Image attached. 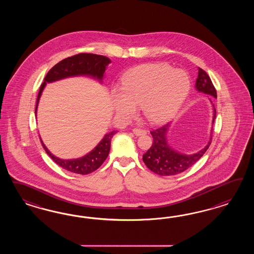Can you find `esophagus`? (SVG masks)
Masks as SVG:
<instances>
[{"mask_svg": "<svg viewBox=\"0 0 254 254\" xmlns=\"http://www.w3.org/2000/svg\"><path fill=\"white\" fill-rule=\"evenodd\" d=\"M132 131H133V133H134L136 136H141V135L146 134V131L139 129V128H134Z\"/></svg>", "mask_w": 254, "mask_h": 254, "instance_id": "obj_1", "label": "esophagus"}]
</instances>
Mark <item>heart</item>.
Segmentation results:
<instances>
[{"label":"heart","instance_id":"obj_1","mask_svg":"<svg viewBox=\"0 0 254 254\" xmlns=\"http://www.w3.org/2000/svg\"><path fill=\"white\" fill-rule=\"evenodd\" d=\"M191 89V81L184 69L154 63L136 67L121 80V89L112 93L116 114L129 119L140 106L144 117L160 123L174 116L183 106Z\"/></svg>","mask_w":254,"mask_h":254}]
</instances>
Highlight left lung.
I'll return each mask as SVG.
<instances>
[{
    "instance_id": "obj_1",
    "label": "left lung",
    "mask_w": 254,
    "mask_h": 254,
    "mask_svg": "<svg viewBox=\"0 0 254 254\" xmlns=\"http://www.w3.org/2000/svg\"><path fill=\"white\" fill-rule=\"evenodd\" d=\"M195 88L198 92L209 95L213 98H217L215 87L212 84L210 78L205 70L198 68V75L195 81ZM212 103L211 99H209ZM213 106V118L212 124L214 123L216 110ZM170 123L166 124L158 128L151 131L154 138L153 144L142 156V160L145 163L147 168L151 169L155 174L160 176H172L192 167L194 163L198 161L200 157L206 153L211 143L212 128L210 130V138L208 144L201 149L197 153L192 154H182L177 152L169 145L168 142V131Z\"/></svg>"
}]
</instances>
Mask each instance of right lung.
Here are the masks:
<instances>
[{"mask_svg": "<svg viewBox=\"0 0 254 254\" xmlns=\"http://www.w3.org/2000/svg\"><path fill=\"white\" fill-rule=\"evenodd\" d=\"M111 62V60L105 56L82 53L67 58L56 64L54 67L47 72L46 76L44 79V83L40 87L36 101L35 116H37L36 115L39 100L47 83H53L62 79L73 76L92 77L94 79H97L100 83H102L104 72ZM116 130L111 131L110 133L105 134V136L92 151H90L84 156L75 159H62L57 157L46 148L42 138H40V139L42 145L46 150V154L53 159L55 163L62 167V169L77 174L85 175L99 169L102 165V163L105 161L108 154L110 153L111 140L114 135L116 134Z\"/></svg>", "mask_w": 254, "mask_h": 254, "instance_id": "add662e5", "label": "right lung"}]
</instances>
